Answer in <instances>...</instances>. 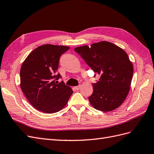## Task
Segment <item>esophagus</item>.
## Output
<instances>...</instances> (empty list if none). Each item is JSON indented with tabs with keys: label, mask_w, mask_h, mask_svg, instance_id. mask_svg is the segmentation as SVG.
Wrapping results in <instances>:
<instances>
[{
	"label": "esophagus",
	"mask_w": 154,
	"mask_h": 154,
	"mask_svg": "<svg viewBox=\"0 0 154 154\" xmlns=\"http://www.w3.org/2000/svg\"><path fill=\"white\" fill-rule=\"evenodd\" d=\"M80 87H81V85H78V86L74 87V88H75V89H76V91H78V90L80 89Z\"/></svg>",
	"instance_id": "esophagus-1"
}]
</instances>
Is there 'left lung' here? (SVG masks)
<instances>
[{
    "mask_svg": "<svg viewBox=\"0 0 154 154\" xmlns=\"http://www.w3.org/2000/svg\"><path fill=\"white\" fill-rule=\"evenodd\" d=\"M74 51L93 71L100 75L99 80L93 83L94 90L88 97L92 106L103 112L118 108L128 94L134 72L127 53L106 41L80 46Z\"/></svg>",
    "mask_w": 154,
    "mask_h": 154,
    "instance_id": "1",
    "label": "left lung"
}]
</instances>
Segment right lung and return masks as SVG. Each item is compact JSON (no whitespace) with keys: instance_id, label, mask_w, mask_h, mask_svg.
Returning <instances> with one entry per match:
<instances>
[{"instance_id":"add662e5","label":"right lung","mask_w":154,"mask_h":154,"mask_svg":"<svg viewBox=\"0 0 154 154\" xmlns=\"http://www.w3.org/2000/svg\"><path fill=\"white\" fill-rule=\"evenodd\" d=\"M64 45L45 44L34 49L20 69V88L32 106L42 112L62 110L73 93L71 87L58 81L61 55L69 49Z\"/></svg>"}]
</instances>
